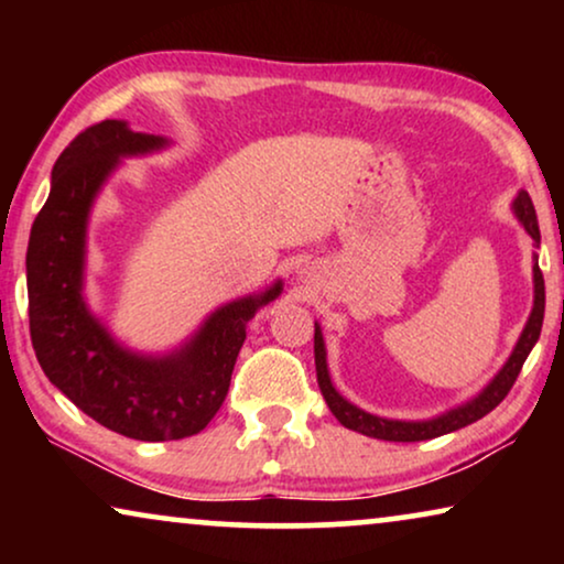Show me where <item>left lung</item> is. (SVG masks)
Here are the masks:
<instances>
[{
  "mask_svg": "<svg viewBox=\"0 0 564 564\" xmlns=\"http://www.w3.org/2000/svg\"><path fill=\"white\" fill-rule=\"evenodd\" d=\"M511 207L523 230H527V234L534 238V243L539 246L542 236H539L536 213H534V205H531L529 192L521 189L519 195H516ZM542 321H544V276L539 272V257L534 253V307H531L527 326H523L519 341H516L506 365L500 367V372L492 377V380L485 384L475 398H469L467 403L454 405L449 411L438 413L434 419H426V421L382 419V415L361 411V408L349 403V400L334 388V382H330L328 361H326V341H323L321 326L315 323V372H318V388L323 392V400H326L330 408V413L336 415L341 426L357 431V434L382 438V442H426V438L452 434V431L465 429L469 423L480 421L482 415H488L492 408L508 395V390L513 388L516 377L521 372L523 361H527L531 349H534V344L539 341Z\"/></svg>",
  "mask_w": 564,
  "mask_h": 564,
  "instance_id": "1",
  "label": "left lung"
}]
</instances>
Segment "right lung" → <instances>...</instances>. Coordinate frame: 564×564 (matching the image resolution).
<instances>
[{"label": "right lung", "mask_w": 564, "mask_h": 564, "mask_svg": "<svg viewBox=\"0 0 564 564\" xmlns=\"http://www.w3.org/2000/svg\"><path fill=\"white\" fill-rule=\"evenodd\" d=\"M164 135L135 133L126 120H102L74 138L51 174V195L28 243L30 338L43 372L105 429L138 442H172L203 431L228 395L246 341V323L282 295L230 300L166 354L122 346L84 297L89 213L122 159L166 149Z\"/></svg>", "instance_id": "1"}]
</instances>
